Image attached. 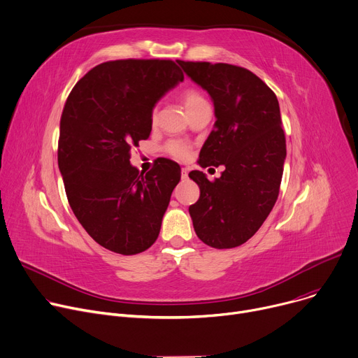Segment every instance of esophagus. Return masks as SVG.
I'll list each match as a JSON object with an SVG mask.
<instances>
[{"label":"esophagus","instance_id":"1","mask_svg":"<svg viewBox=\"0 0 358 358\" xmlns=\"http://www.w3.org/2000/svg\"><path fill=\"white\" fill-rule=\"evenodd\" d=\"M181 177H182L184 180L188 177V169H182V170H181Z\"/></svg>","mask_w":358,"mask_h":358}]
</instances>
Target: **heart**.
Listing matches in <instances>:
<instances>
[{
  "mask_svg": "<svg viewBox=\"0 0 358 358\" xmlns=\"http://www.w3.org/2000/svg\"><path fill=\"white\" fill-rule=\"evenodd\" d=\"M181 99L184 102V106L187 109V112L193 110L194 108L207 103V101L204 99L203 94L196 90V89H187L181 93ZM151 125L155 127L157 125V109L154 108L151 112ZM165 151L169 152L171 157L177 158V159H185L189 155V147L185 142L180 141V139H173L170 141L169 144L165 145Z\"/></svg>",
  "mask_w": 358,
  "mask_h": 358,
  "instance_id": "heart-1",
  "label": "heart"
}]
</instances>
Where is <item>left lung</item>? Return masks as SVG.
<instances>
[{"label": "left lung", "instance_id": "obj_1", "mask_svg": "<svg viewBox=\"0 0 358 358\" xmlns=\"http://www.w3.org/2000/svg\"><path fill=\"white\" fill-rule=\"evenodd\" d=\"M214 103L216 124L200 151L199 164L224 165L220 178L201 171L188 176L200 199L188 211L199 239L216 249L243 245L273 208L287 157V141L273 90L250 70L208 62L177 60Z\"/></svg>", "mask_w": 358, "mask_h": 358}]
</instances>
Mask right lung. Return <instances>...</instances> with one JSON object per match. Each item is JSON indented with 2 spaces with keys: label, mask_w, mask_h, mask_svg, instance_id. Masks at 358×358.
Returning a JSON list of instances; mask_svg holds the SVG:
<instances>
[{
  "label": "right lung",
  "mask_w": 358,
  "mask_h": 358,
  "mask_svg": "<svg viewBox=\"0 0 358 358\" xmlns=\"http://www.w3.org/2000/svg\"><path fill=\"white\" fill-rule=\"evenodd\" d=\"M182 79L173 60H113L89 70L67 96L59 170L76 219L108 250L136 255L159 234L181 169L158 158L144 174L129 158L151 134L154 105Z\"/></svg>",
  "instance_id": "1"
}]
</instances>
